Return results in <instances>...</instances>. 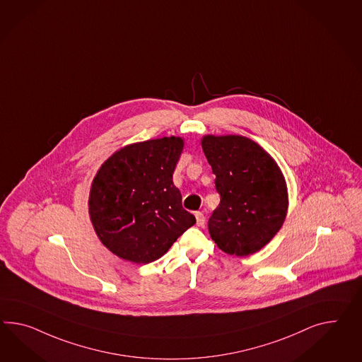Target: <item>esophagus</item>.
<instances>
[{
    "label": "esophagus",
    "instance_id": "34e87169",
    "mask_svg": "<svg viewBox=\"0 0 362 362\" xmlns=\"http://www.w3.org/2000/svg\"><path fill=\"white\" fill-rule=\"evenodd\" d=\"M195 219H197V226L198 227H204V222H206V216L201 211L195 213Z\"/></svg>",
    "mask_w": 362,
    "mask_h": 362
}]
</instances>
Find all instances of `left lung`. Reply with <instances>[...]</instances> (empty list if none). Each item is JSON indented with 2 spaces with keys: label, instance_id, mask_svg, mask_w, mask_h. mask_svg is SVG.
I'll use <instances>...</instances> for the list:
<instances>
[{
  "label": "left lung",
  "instance_id": "8db88e82",
  "mask_svg": "<svg viewBox=\"0 0 362 362\" xmlns=\"http://www.w3.org/2000/svg\"><path fill=\"white\" fill-rule=\"evenodd\" d=\"M201 144L221 194L209 219L211 239L227 255L245 257L259 252L288 214L281 168L259 144L241 135H204Z\"/></svg>",
  "mask_w": 362,
  "mask_h": 362
}]
</instances>
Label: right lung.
Here are the masks:
<instances>
[{"mask_svg":"<svg viewBox=\"0 0 362 362\" xmlns=\"http://www.w3.org/2000/svg\"><path fill=\"white\" fill-rule=\"evenodd\" d=\"M180 136L129 144L103 163L89 193V216L103 245L119 259L148 264L195 223L181 204L173 172Z\"/></svg>","mask_w":362,"mask_h":362,"instance_id":"add662e5","label":"right lung"}]
</instances>
